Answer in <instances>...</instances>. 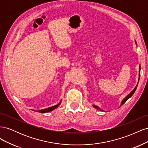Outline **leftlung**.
Listing matches in <instances>:
<instances>
[{
  "mask_svg": "<svg viewBox=\"0 0 148 148\" xmlns=\"http://www.w3.org/2000/svg\"><path fill=\"white\" fill-rule=\"evenodd\" d=\"M135 43H136V44L137 45V43H136V41H135ZM140 70H141V66H140V67H139V78H138V82H139V80H140ZM138 84H136V86H135V88H134L133 90L128 95H127L126 97H125L124 98V99L122 101V102H121V105H120V106H122V105H123V104H124V103H125V102H126V101L129 99V98H130V97L133 96V95L134 94V92H135L136 89V88H137ZM92 106H93L94 107H95V108H96V109H97V110H102V109H101L100 107H98L97 106H96V105H95V104H93V105H92Z\"/></svg>",
  "mask_w": 148,
  "mask_h": 148,
  "instance_id": "1",
  "label": "left lung"
}]
</instances>
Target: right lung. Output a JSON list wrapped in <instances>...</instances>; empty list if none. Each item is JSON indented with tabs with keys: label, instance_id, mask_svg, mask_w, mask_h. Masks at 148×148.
Wrapping results in <instances>:
<instances>
[{
	"label": "right lung",
	"instance_id": "right-lung-1",
	"mask_svg": "<svg viewBox=\"0 0 148 148\" xmlns=\"http://www.w3.org/2000/svg\"><path fill=\"white\" fill-rule=\"evenodd\" d=\"M62 102V100L60 101V102L59 103V104L56 105V106H53L52 107H49V108H47V109H41V110H36V112H40V113H46V112H51L53 110L56 109L57 107H58V106H59L60 103Z\"/></svg>",
	"mask_w": 148,
	"mask_h": 148
}]
</instances>
